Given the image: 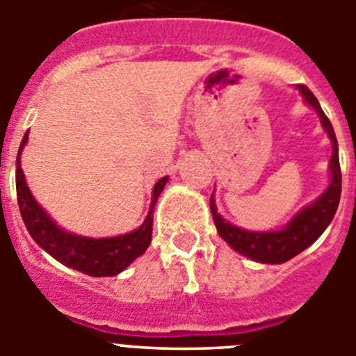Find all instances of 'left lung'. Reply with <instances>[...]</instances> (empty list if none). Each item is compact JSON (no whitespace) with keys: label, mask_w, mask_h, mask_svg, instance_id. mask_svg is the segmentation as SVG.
<instances>
[{"label":"left lung","mask_w":356,"mask_h":356,"mask_svg":"<svg viewBox=\"0 0 356 356\" xmlns=\"http://www.w3.org/2000/svg\"><path fill=\"white\" fill-rule=\"evenodd\" d=\"M300 92L307 99L308 105H312L316 112L319 114L321 122L325 130L328 131L330 139L333 143L332 160H330V169H332V184L316 203L301 210L298 216L285 226L282 232H267V234H254V232H246L237 226L229 225L217 213L213 197L210 196V210H212L213 222L222 238L234 248L237 253L250 257L251 260L264 264H284L307 250L310 244L319 238V235L326 229V226L332 222L333 216L337 212L339 200H341L342 188V176H341V163H339V146L337 137L333 131L332 122L326 118V114L321 108L317 97L314 96L312 90L307 85H298Z\"/></svg>","instance_id":"obj_1"}]
</instances>
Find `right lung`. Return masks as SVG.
Here are the masks:
<instances>
[{
    "label": "right lung",
    "instance_id": "1",
    "mask_svg": "<svg viewBox=\"0 0 356 356\" xmlns=\"http://www.w3.org/2000/svg\"><path fill=\"white\" fill-rule=\"evenodd\" d=\"M26 140L28 131L24 134L23 140H21L17 159H15V163H17V169H15V188H17V203L19 210H21V217H23L31 238L44 251H48L53 259H56L64 266L76 269V271L85 273V275L114 276L119 275L122 269H127L151 244L153 207H155L160 193L165 187L168 176L156 181L155 188H153L149 213H147L146 221L143 222L139 229H135L131 234L108 238L78 237V235L65 234L64 229L58 228L46 216V212L37 205L33 196L28 191L23 169H21V160H19L21 149L24 147Z\"/></svg>",
    "mask_w": 356,
    "mask_h": 356
}]
</instances>
